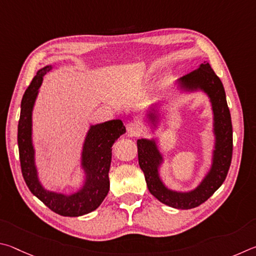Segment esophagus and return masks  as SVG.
Segmentation results:
<instances>
[{
    "label": "esophagus",
    "instance_id": "obj_1",
    "mask_svg": "<svg viewBox=\"0 0 256 256\" xmlns=\"http://www.w3.org/2000/svg\"><path fill=\"white\" fill-rule=\"evenodd\" d=\"M126 128H127V132L129 136H137L138 134L140 132V124L136 122H128L127 126H126Z\"/></svg>",
    "mask_w": 256,
    "mask_h": 256
}]
</instances>
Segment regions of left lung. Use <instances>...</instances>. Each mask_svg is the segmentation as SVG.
Returning a JSON list of instances; mask_svg holds the SVG:
<instances>
[{"label": "left lung", "instance_id": "8db88e82", "mask_svg": "<svg viewBox=\"0 0 256 256\" xmlns=\"http://www.w3.org/2000/svg\"><path fill=\"white\" fill-rule=\"evenodd\" d=\"M176 84L178 88L186 93L202 91L212 103L214 136L212 166L194 190L176 191L165 186L160 176V168L164 158L155 138H140L137 140L138 162L144 172L147 188L156 199L172 208L192 209L207 201L225 181L232 155V126L224 85L209 62H204L198 68L178 78ZM146 118L152 128H158L160 120L158 103L147 109Z\"/></svg>", "mask_w": 256, "mask_h": 256}]
</instances>
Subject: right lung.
Masks as SVG:
<instances>
[{
    "mask_svg": "<svg viewBox=\"0 0 256 256\" xmlns=\"http://www.w3.org/2000/svg\"><path fill=\"white\" fill-rule=\"evenodd\" d=\"M52 65H47L40 68L22 98L18 124L21 171L31 194L42 201L49 209L60 216L78 217L96 210L109 192L111 147L126 132V127L120 119L90 126L80 153V170L84 174L83 186L70 194L44 189L39 180L36 165V150L32 142V111L44 76L52 70Z\"/></svg>",
    "mask_w": 256,
    "mask_h": 256,
    "instance_id": "add662e5",
    "label": "right lung"
}]
</instances>
